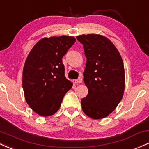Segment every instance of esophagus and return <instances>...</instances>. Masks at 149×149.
<instances>
[{
  "mask_svg": "<svg viewBox=\"0 0 149 149\" xmlns=\"http://www.w3.org/2000/svg\"><path fill=\"white\" fill-rule=\"evenodd\" d=\"M82 82H83L82 77H79L77 80H76V81H75V83H76V84H78V83H81Z\"/></svg>",
  "mask_w": 149,
  "mask_h": 149,
  "instance_id": "1",
  "label": "esophagus"
}]
</instances>
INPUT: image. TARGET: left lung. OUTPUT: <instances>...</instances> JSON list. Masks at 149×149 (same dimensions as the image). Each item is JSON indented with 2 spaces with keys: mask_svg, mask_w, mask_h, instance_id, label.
Returning <instances> with one entry per match:
<instances>
[{
  "mask_svg": "<svg viewBox=\"0 0 149 149\" xmlns=\"http://www.w3.org/2000/svg\"><path fill=\"white\" fill-rule=\"evenodd\" d=\"M76 39L83 44L87 61L83 81L88 89L81 100L85 114L94 120L102 119L115 109L123 97L125 73L121 55L104 36L82 35Z\"/></svg>",
  "mask_w": 149,
  "mask_h": 149,
  "instance_id": "obj_1",
  "label": "left lung"
}]
</instances>
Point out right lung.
Here are the masks:
<instances>
[{"mask_svg": "<svg viewBox=\"0 0 149 149\" xmlns=\"http://www.w3.org/2000/svg\"><path fill=\"white\" fill-rule=\"evenodd\" d=\"M72 36L42 39L26 58L22 73V88L30 108L43 117L59 109L63 96L73 83L64 76L62 58L76 42Z\"/></svg>", "mask_w": 149, "mask_h": 149, "instance_id": "obj_1", "label": "right lung"}]
</instances>
